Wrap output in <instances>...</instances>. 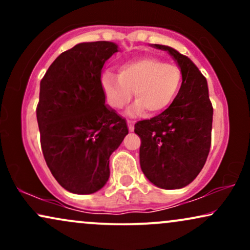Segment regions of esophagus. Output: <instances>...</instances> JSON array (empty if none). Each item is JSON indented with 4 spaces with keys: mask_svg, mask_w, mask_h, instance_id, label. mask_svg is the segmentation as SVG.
<instances>
[{
    "mask_svg": "<svg viewBox=\"0 0 250 250\" xmlns=\"http://www.w3.org/2000/svg\"><path fill=\"white\" fill-rule=\"evenodd\" d=\"M127 123H128V129H129V131H134V125H135V122H134V121H130V120H127Z\"/></svg>",
    "mask_w": 250,
    "mask_h": 250,
    "instance_id": "esophagus-1",
    "label": "esophagus"
}]
</instances>
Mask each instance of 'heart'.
Instances as JSON below:
<instances>
[{
	"mask_svg": "<svg viewBox=\"0 0 250 250\" xmlns=\"http://www.w3.org/2000/svg\"><path fill=\"white\" fill-rule=\"evenodd\" d=\"M182 71L177 65L154 57H141L123 64L119 75L107 73L102 77V88L109 104L122 109L135 93L136 103L129 115L162 113L179 95L182 87Z\"/></svg>",
	"mask_w": 250,
	"mask_h": 250,
	"instance_id": "1",
	"label": "heart"
}]
</instances>
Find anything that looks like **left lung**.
<instances>
[{"instance_id":"1","label":"left lung","mask_w":250,"mask_h":250,"mask_svg":"<svg viewBox=\"0 0 250 250\" xmlns=\"http://www.w3.org/2000/svg\"><path fill=\"white\" fill-rule=\"evenodd\" d=\"M182 71L179 95L160 115L135 125L141 139L140 165L146 177L157 187L179 189L193 182L203 168L211 145L213 105L206 77L187 56L167 45Z\"/></svg>"}]
</instances>
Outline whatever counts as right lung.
Segmentation results:
<instances>
[{
	"mask_svg": "<svg viewBox=\"0 0 250 250\" xmlns=\"http://www.w3.org/2000/svg\"><path fill=\"white\" fill-rule=\"evenodd\" d=\"M113 42L80 43L51 63L40 84L36 117L48 168L65 190L93 194L109 179V157L128 134L105 105L101 71Z\"/></svg>",
	"mask_w": 250,
	"mask_h": 250,
	"instance_id": "obj_1",
	"label": "right lung"
}]
</instances>
